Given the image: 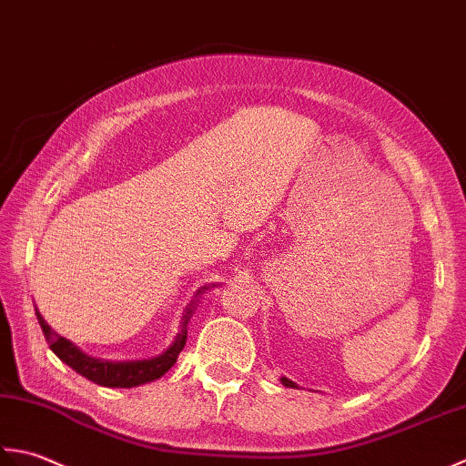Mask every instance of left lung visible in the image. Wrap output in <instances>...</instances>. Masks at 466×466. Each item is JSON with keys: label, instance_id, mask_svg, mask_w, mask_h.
Masks as SVG:
<instances>
[{"label": "left lung", "instance_id": "obj_1", "mask_svg": "<svg viewBox=\"0 0 466 466\" xmlns=\"http://www.w3.org/2000/svg\"><path fill=\"white\" fill-rule=\"evenodd\" d=\"M281 384L286 386V388H299L296 382H293V380H289V378H286V376H281Z\"/></svg>", "mask_w": 466, "mask_h": 466}]
</instances>
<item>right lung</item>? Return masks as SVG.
Segmentation results:
<instances>
[{
	"mask_svg": "<svg viewBox=\"0 0 466 466\" xmlns=\"http://www.w3.org/2000/svg\"><path fill=\"white\" fill-rule=\"evenodd\" d=\"M213 288H215V283L197 289L195 299L188 303L185 313H183V319H180V326H178L175 339L170 341V346L165 350L163 354H158L155 358H147V360H122V362H114V360L88 356L86 352H82V350L76 346L74 341L66 339L60 334H56V331L47 326V321L42 318V313L37 311V308H35V316H37V321H40L44 338L47 339V344H50L52 352L58 356L64 364H68L74 372H78L80 376L88 378L94 384H100L106 388H135L140 384L155 382V380L165 376L168 370L175 366L180 350H183L187 344L188 321H191L203 293H207Z\"/></svg>",
	"mask_w": 466,
	"mask_h": 466,
	"instance_id": "add662e5",
	"label": "right lung"
}]
</instances>
